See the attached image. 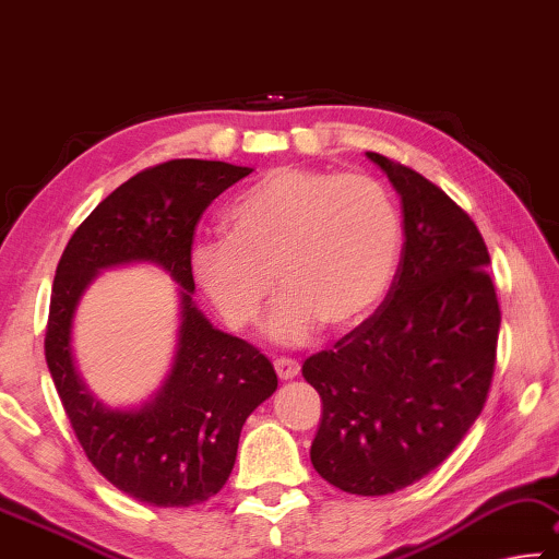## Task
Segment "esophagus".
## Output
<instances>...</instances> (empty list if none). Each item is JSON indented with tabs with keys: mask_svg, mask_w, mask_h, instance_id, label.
<instances>
[{
	"mask_svg": "<svg viewBox=\"0 0 559 559\" xmlns=\"http://www.w3.org/2000/svg\"><path fill=\"white\" fill-rule=\"evenodd\" d=\"M299 361H295V359H287V356H280L277 361H274V371H277V377L282 379V381H289V379H295V377H299Z\"/></svg>",
	"mask_w": 559,
	"mask_h": 559,
	"instance_id": "obj_1",
	"label": "esophagus"
}]
</instances>
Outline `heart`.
I'll list each match as a JSON object with an SVG mask.
<instances>
[{
	"instance_id": "1",
	"label": "heart",
	"mask_w": 559,
	"mask_h": 559,
	"mask_svg": "<svg viewBox=\"0 0 559 559\" xmlns=\"http://www.w3.org/2000/svg\"><path fill=\"white\" fill-rule=\"evenodd\" d=\"M225 237L195 242L188 270L233 329L258 322L274 289L267 334L301 344L319 324H361L381 305L401 254V217L369 176L285 166L252 182L225 213Z\"/></svg>"
}]
</instances>
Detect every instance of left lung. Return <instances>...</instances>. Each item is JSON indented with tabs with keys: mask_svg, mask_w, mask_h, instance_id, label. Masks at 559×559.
Listing matches in <instances>:
<instances>
[{
	"mask_svg": "<svg viewBox=\"0 0 559 559\" xmlns=\"http://www.w3.org/2000/svg\"><path fill=\"white\" fill-rule=\"evenodd\" d=\"M366 158L401 195V264L377 312L301 377L322 396L314 471L352 496H389L441 465L480 416L500 307L473 219L420 173Z\"/></svg>",
	"mask_w": 559,
	"mask_h": 559,
	"instance_id": "8db88e82",
	"label": "left lung"
}]
</instances>
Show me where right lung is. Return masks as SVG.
Returning <instances> with one entry per match:
<instances>
[{
  "label": "right lung",
  "mask_w": 559,
  "mask_h": 559,
  "mask_svg": "<svg viewBox=\"0 0 559 559\" xmlns=\"http://www.w3.org/2000/svg\"><path fill=\"white\" fill-rule=\"evenodd\" d=\"M250 173L195 158L141 170L79 225L53 277L44 352L73 433L108 483L155 508L213 498L230 478L247 416L277 389L267 356L219 332L195 307L188 270L200 215ZM141 261L168 271L179 285V344L167 381L145 405L111 409L72 361V317L100 271Z\"/></svg>",
  "instance_id": "right-lung-1"
}]
</instances>
